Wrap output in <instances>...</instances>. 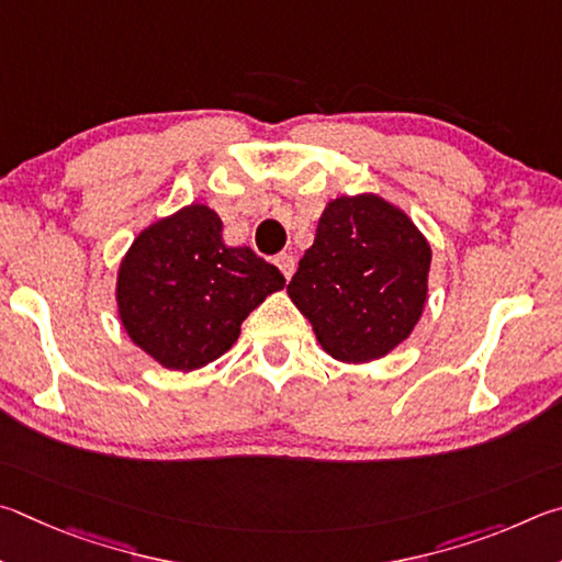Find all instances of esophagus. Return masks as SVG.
<instances>
[{
  "label": "esophagus",
  "instance_id": "esophagus-1",
  "mask_svg": "<svg viewBox=\"0 0 562 562\" xmlns=\"http://www.w3.org/2000/svg\"><path fill=\"white\" fill-rule=\"evenodd\" d=\"M276 266H279L281 269V273L286 276V279H291L293 276V271H296V259H293L291 254H286V251H281L279 256H276Z\"/></svg>",
  "mask_w": 562,
  "mask_h": 562
}]
</instances>
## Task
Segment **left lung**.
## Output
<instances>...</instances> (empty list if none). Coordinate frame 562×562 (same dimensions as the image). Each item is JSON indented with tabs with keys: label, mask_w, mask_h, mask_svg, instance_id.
<instances>
[{
	"label": "left lung",
	"mask_w": 562,
	"mask_h": 562,
	"mask_svg": "<svg viewBox=\"0 0 562 562\" xmlns=\"http://www.w3.org/2000/svg\"><path fill=\"white\" fill-rule=\"evenodd\" d=\"M429 263V244L405 212L375 194L338 196L321 216L289 296L328 356L370 362L417 326Z\"/></svg>",
	"instance_id": "left-lung-1"
}]
</instances>
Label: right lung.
Listing matches in <instances>:
<instances>
[{
    "mask_svg": "<svg viewBox=\"0 0 562 562\" xmlns=\"http://www.w3.org/2000/svg\"><path fill=\"white\" fill-rule=\"evenodd\" d=\"M283 283L249 246L222 241L216 212L190 204L133 241L117 271V311L135 346L187 372L224 356L244 318Z\"/></svg>",
    "mask_w": 562,
    "mask_h": 562,
    "instance_id": "right-lung-1",
    "label": "right lung"
}]
</instances>
